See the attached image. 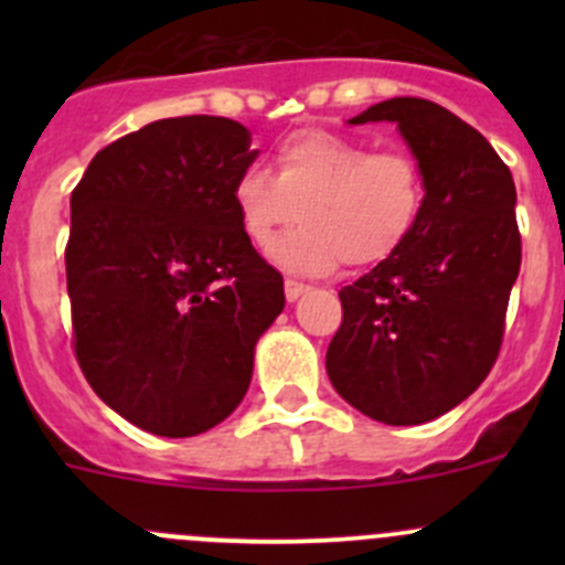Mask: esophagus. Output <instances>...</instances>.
Instances as JSON below:
<instances>
[{
    "label": "esophagus",
    "mask_w": 565,
    "mask_h": 565,
    "mask_svg": "<svg viewBox=\"0 0 565 565\" xmlns=\"http://www.w3.org/2000/svg\"><path fill=\"white\" fill-rule=\"evenodd\" d=\"M306 292H309V287H306V284L292 281V278H287V281H284V295H287L289 303H295V300H298L300 295H306Z\"/></svg>",
    "instance_id": "34e87169"
}]
</instances>
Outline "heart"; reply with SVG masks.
Wrapping results in <instances>:
<instances>
[{
  "label": "heart",
  "instance_id": "1",
  "mask_svg": "<svg viewBox=\"0 0 565 565\" xmlns=\"http://www.w3.org/2000/svg\"><path fill=\"white\" fill-rule=\"evenodd\" d=\"M424 196L413 156L369 152L363 141L322 128L284 136L273 150V174L246 169L232 185L237 224L259 248L301 207L305 226L267 250L273 265L295 276H328L344 262H388L413 237Z\"/></svg>",
  "mask_w": 565,
  "mask_h": 565
}]
</instances>
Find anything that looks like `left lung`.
<instances>
[{"instance_id":"obj_1","label":"left lung","mask_w":565,"mask_h":565,"mask_svg":"<svg viewBox=\"0 0 565 565\" xmlns=\"http://www.w3.org/2000/svg\"><path fill=\"white\" fill-rule=\"evenodd\" d=\"M347 122L396 125L426 196L404 248L339 292L344 319L324 369L369 418L426 424L465 402L498 358L522 262L514 177L476 128L431 100L391 98Z\"/></svg>"}]
</instances>
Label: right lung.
I'll return each mask as SVG.
<instances>
[{
	"mask_svg": "<svg viewBox=\"0 0 565 565\" xmlns=\"http://www.w3.org/2000/svg\"><path fill=\"white\" fill-rule=\"evenodd\" d=\"M259 150L226 117L158 119L104 147L71 193L76 358L139 429L193 437L235 413L284 278L237 224L232 185Z\"/></svg>",
	"mask_w": 565,
	"mask_h": 565,
	"instance_id": "obj_1",
	"label": "right lung"
}]
</instances>
